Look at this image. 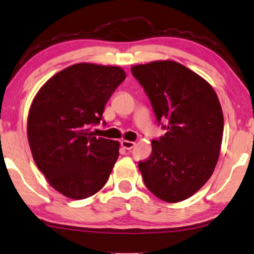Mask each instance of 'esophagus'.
I'll return each mask as SVG.
<instances>
[{"label":"esophagus","instance_id":"obj_1","mask_svg":"<svg viewBox=\"0 0 254 254\" xmlns=\"http://www.w3.org/2000/svg\"><path fill=\"white\" fill-rule=\"evenodd\" d=\"M121 146H123V148H125V149H131L135 146V142H133V141H128V140H121Z\"/></svg>","mask_w":254,"mask_h":254}]
</instances>
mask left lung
I'll list each match as a JSON object with an SVG mask.
<instances>
[{
  "label": "left lung",
  "instance_id": "1",
  "mask_svg": "<svg viewBox=\"0 0 254 254\" xmlns=\"http://www.w3.org/2000/svg\"><path fill=\"white\" fill-rule=\"evenodd\" d=\"M167 133L151 141L150 156L139 162L144 184L160 199L177 203L196 193L218 162L224 117L205 79L173 61L131 66Z\"/></svg>",
  "mask_w": 254,
  "mask_h": 254
}]
</instances>
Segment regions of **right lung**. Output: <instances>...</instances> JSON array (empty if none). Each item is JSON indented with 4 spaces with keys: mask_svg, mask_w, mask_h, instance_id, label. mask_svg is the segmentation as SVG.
Instances as JSON below:
<instances>
[{
    "mask_svg": "<svg viewBox=\"0 0 254 254\" xmlns=\"http://www.w3.org/2000/svg\"><path fill=\"white\" fill-rule=\"evenodd\" d=\"M126 78L119 66L78 63L39 88L28 114V141L38 169L71 199L93 196L119 157V141L93 136L105 105Z\"/></svg>",
    "mask_w": 254,
    "mask_h": 254,
    "instance_id": "right-lung-1",
    "label": "right lung"
}]
</instances>
